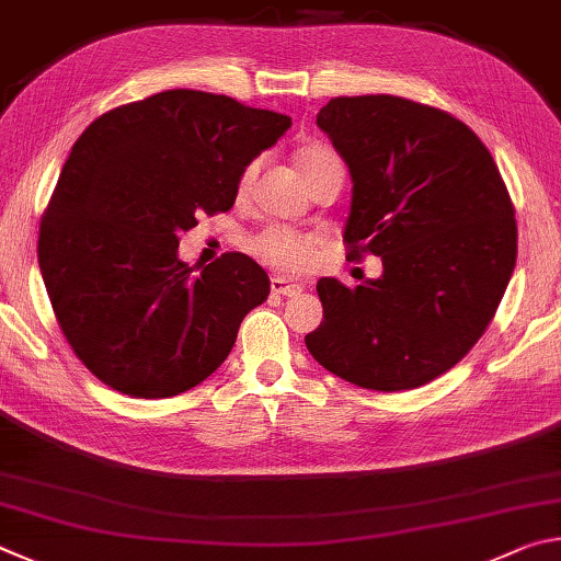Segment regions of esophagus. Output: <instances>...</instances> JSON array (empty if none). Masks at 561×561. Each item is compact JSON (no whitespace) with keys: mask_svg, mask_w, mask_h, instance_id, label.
<instances>
[{"mask_svg":"<svg viewBox=\"0 0 561 561\" xmlns=\"http://www.w3.org/2000/svg\"><path fill=\"white\" fill-rule=\"evenodd\" d=\"M271 290L275 293V296L293 298V296H298V293L302 290V286H300V283H293L288 278H283V275H273V278H271Z\"/></svg>","mask_w":561,"mask_h":561,"instance_id":"34e87169","label":"esophagus"}]
</instances>
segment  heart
Returning <instances> with one entry per match:
<instances>
[{"mask_svg":"<svg viewBox=\"0 0 561 561\" xmlns=\"http://www.w3.org/2000/svg\"><path fill=\"white\" fill-rule=\"evenodd\" d=\"M332 160H337L335 152L328 150V147L316 145V147H308V150L300 154V167L308 176L316 172L318 167ZM255 174H259V162H251L239 176V186H236V190H239V196L249 194ZM251 251L259 255L261 261L275 265V268L302 271L306 265H310L312 255H316V239L308 233L286 229V226H268V229H263L253 236Z\"/></svg>","mask_w":561,"mask_h":561,"instance_id":"1","label":"heart"}]
</instances>
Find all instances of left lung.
<instances>
[{
    "mask_svg": "<svg viewBox=\"0 0 561 561\" xmlns=\"http://www.w3.org/2000/svg\"><path fill=\"white\" fill-rule=\"evenodd\" d=\"M352 174L347 259L381 255L357 288L320 278L310 355L362 389L428 385L483 337L517 259L513 199L480 137L399 95L332 98L318 113Z\"/></svg>",
    "mask_w": 561,
    "mask_h": 561,
    "instance_id": "left-lung-1",
    "label": "left lung"
}]
</instances>
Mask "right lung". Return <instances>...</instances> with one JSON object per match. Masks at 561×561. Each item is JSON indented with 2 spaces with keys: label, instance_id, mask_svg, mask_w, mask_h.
<instances>
[{
  "label": "right lung",
  "instance_id": "1",
  "mask_svg": "<svg viewBox=\"0 0 561 561\" xmlns=\"http://www.w3.org/2000/svg\"><path fill=\"white\" fill-rule=\"evenodd\" d=\"M288 127V115L176 88L78 137L38 226V268L68 345L103 385L167 399L229 357L271 280L236 251L192 268L176 259L180 231L229 211L241 172Z\"/></svg>",
  "mask_w": 561,
  "mask_h": 561
}]
</instances>
